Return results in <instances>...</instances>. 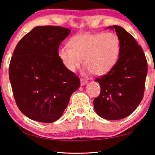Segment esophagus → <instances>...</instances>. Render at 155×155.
I'll return each mask as SVG.
<instances>
[{
    "instance_id": "34e87169",
    "label": "esophagus",
    "mask_w": 155,
    "mask_h": 155,
    "mask_svg": "<svg viewBox=\"0 0 155 155\" xmlns=\"http://www.w3.org/2000/svg\"><path fill=\"white\" fill-rule=\"evenodd\" d=\"M80 82H81V86H84V85H85L87 82H88V81H87V80L81 78V79H80Z\"/></svg>"
}]
</instances>
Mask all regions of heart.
<instances>
[{"mask_svg":"<svg viewBox=\"0 0 155 155\" xmlns=\"http://www.w3.org/2000/svg\"><path fill=\"white\" fill-rule=\"evenodd\" d=\"M67 45L59 50V57L64 66L75 72L84 64L89 73L97 75L106 74L114 68L121 52V42L115 33H84L71 38Z\"/></svg>","mask_w":155,"mask_h":155,"instance_id":"1","label":"heart"}]
</instances>
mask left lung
Instances as JSON below:
<instances>
[{
    "label": "left lung",
    "instance_id": "1",
    "mask_svg": "<svg viewBox=\"0 0 155 155\" xmlns=\"http://www.w3.org/2000/svg\"><path fill=\"white\" fill-rule=\"evenodd\" d=\"M120 39L121 52L117 64L96 78L101 93L94 100L96 113L106 120L123 119L133 113L142 101L147 73V62L142 48L121 26H113Z\"/></svg>",
    "mask_w": 155,
    "mask_h": 155
}]
</instances>
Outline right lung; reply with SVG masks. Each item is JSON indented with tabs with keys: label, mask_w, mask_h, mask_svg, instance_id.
I'll list each match as a JSON object with an SVG mask.
<instances>
[{
	"label": "right lung",
	"mask_w": 155,
	"mask_h": 155,
	"mask_svg": "<svg viewBox=\"0 0 155 155\" xmlns=\"http://www.w3.org/2000/svg\"><path fill=\"white\" fill-rule=\"evenodd\" d=\"M70 33V29L61 26H36L15 49L9 78L17 105L31 120L55 122L80 86L79 78L59 57L60 44Z\"/></svg>",
	"instance_id": "1"
}]
</instances>
